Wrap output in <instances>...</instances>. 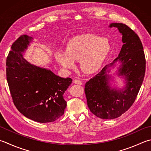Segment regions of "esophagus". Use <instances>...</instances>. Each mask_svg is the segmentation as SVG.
Returning a JSON list of instances; mask_svg holds the SVG:
<instances>
[{"label": "esophagus", "instance_id": "obj_1", "mask_svg": "<svg viewBox=\"0 0 151 151\" xmlns=\"http://www.w3.org/2000/svg\"><path fill=\"white\" fill-rule=\"evenodd\" d=\"M73 83H76V84H78V85L83 84L82 81H81L80 80H79V79H74V80H73Z\"/></svg>", "mask_w": 151, "mask_h": 151}]
</instances>
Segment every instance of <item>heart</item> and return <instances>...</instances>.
I'll return each instance as SVG.
<instances>
[{
	"label": "heart",
	"instance_id": "heart-1",
	"mask_svg": "<svg viewBox=\"0 0 151 151\" xmlns=\"http://www.w3.org/2000/svg\"><path fill=\"white\" fill-rule=\"evenodd\" d=\"M112 45L109 39L91 33L76 35L68 41L66 50H60L55 58L67 70L76 68L75 61L80 60V66L87 73L99 72L110 54Z\"/></svg>",
	"mask_w": 151,
	"mask_h": 151
}]
</instances>
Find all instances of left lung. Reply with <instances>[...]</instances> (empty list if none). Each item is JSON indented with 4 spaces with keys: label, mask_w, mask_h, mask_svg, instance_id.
I'll return each mask as SVG.
<instances>
[{
    "label": "left lung",
    "mask_w": 151,
    "mask_h": 151,
    "mask_svg": "<svg viewBox=\"0 0 151 151\" xmlns=\"http://www.w3.org/2000/svg\"><path fill=\"white\" fill-rule=\"evenodd\" d=\"M110 27L118 28L124 45L118 56L105 66L85 85L87 106L94 115L102 119H114L123 114L134 102L145 73V56L138 35L126 24L112 23ZM118 62L117 75L124 79L122 89L111 87L113 78L108 74L109 68Z\"/></svg>",
    "instance_id": "1"
}]
</instances>
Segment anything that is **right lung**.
Instances as JSON below:
<instances>
[{
  "instance_id": "add662e5",
  "label": "right lung",
  "mask_w": 151,
  "mask_h": 151,
  "mask_svg": "<svg viewBox=\"0 0 151 151\" xmlns=\"http://www.w3.org/2000/svg\"><path fill=\"white\" fill-rule=\"evenodd\" d=\"M32 37L22 35L11 47L6 59V79L14 104L25 117L40 123L52 122L64 114V93L72 83L24 57Z\"/></svg>"
}]
</instances>
